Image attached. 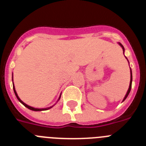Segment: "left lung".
<instances>
[{"instance_id": "left-lung-1", "label": "left lung", "mask_w": 146, "mask_h": 146, "mask_svg": "<svg viewBox=\"0 0 146 146\" xmlns=\"http://www.w3.org/2000/svg\"><path fill=\"white\" fill-rule=\"evenodd\" d=\"M119 44L121 45V47H122V48H123V52H124V48H123V45L121 44V43H119ZM131 82H132V74H131V80H130V84H129V89H128V91H127V93H126V96H125V97H124V99H123V101H124L125 99H126V97H127V96H128L129 94L130 91H131Z\"/></svg>"}]
</instances>
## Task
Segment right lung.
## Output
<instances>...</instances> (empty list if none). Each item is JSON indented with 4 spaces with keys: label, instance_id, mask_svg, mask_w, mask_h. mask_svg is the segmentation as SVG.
Here are the masks:
<instances>
[{
    "label": "right lung",
    "instance_id": "1",
    "mask_svg": "<svg viewBox=\"0 0 146 146\" xmlns=\"http://www.w3.org/2000/svg\"><path fill=\"white\" fill-rule=\"evenodd\" d=\"M13 88H14V92H15V95H16V96H17V98L18 100H19V101H20V102H21L22 104H23V105H24V106L26 107L27 108H28V109L31 110H34V111H42V110H47L50 109V108H52V107H50V108H44V109H38V108H32V107H31V106H28V104H25V103L23 102L22 101L21 99H20V98H19V96H17V94L16 91H15V86H14V84H13ZM60 97H59V99H60ZM59 99H58V100H59Z\"/></svg>",
    "mask_w": 146,
    "mask_h": 146
}]
</instances>
